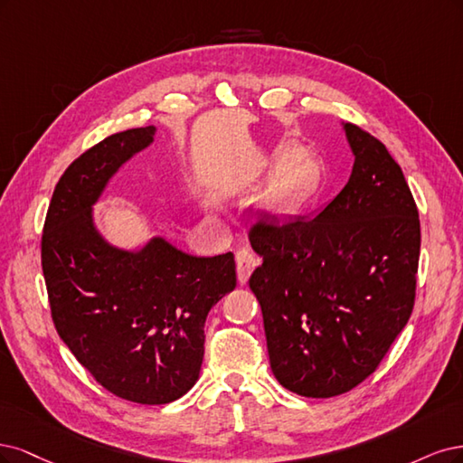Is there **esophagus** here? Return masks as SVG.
I'll return each instance as SVG.
<instances>
[{"mask_svg":"<svg viewBox=\"0 0 463 463\" xmlns=\"http://www.w3.org/2000/svg\"><path fill=\"white\" fill-rule=\"evenodd\" d=\"M258 263H260V258L250 248H242L236 251V273H238V280H241L242 285L248 280L250 273L256 269Z\"/></svg>","mask_w":463,"mask_h":463,"instance_id":"obj_1","label":"esophagus"}]
</instances>
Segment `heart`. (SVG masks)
Masks as SVG:
<instances>
[{"label": "heart", "mask_w": 463, "mask_h": 463, "mask_svg": "<svg viewBox=\"0 0 463 463\" xmlns=\"http://www.w3.org/2000/svg\"><path fill=\"white\" fill-rule=\"evenodd\" d=\"M319 190H321V169L316 161L298 163L285 184L287 200L294 205L311 202L317 196Z\"/></svg>", "instance_id": "b5f03b06"}]
</instances>
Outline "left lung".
Returning <instances> with one entry per match:
<instances>
[{"label":"left lung","mask_w":463,"mask_h":463,"mask_svg":"<svg viewBox=\"0 0 463 463\" xmlns=\"http://www.w3.org/2000/svg\"><path fill=\"white\" fill-rule=\"evenodd\" d=\"M350 181L319 215L253 225L263 263L250 277L275 379L307 398L352 391L377 369L415 300L420 215L398 163L369 132L340 123Z\"/></svg>","instance_id":"obj_1"}]
</instances>
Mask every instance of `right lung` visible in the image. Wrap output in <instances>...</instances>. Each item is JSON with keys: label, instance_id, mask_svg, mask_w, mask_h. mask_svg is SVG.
Segmentation results:
<instances>
[{"label": "right lung", "instance_id": "add662e5", "mask_svg": "<svg viewBox=\"0 0 463 463\" xmlns=\"http://www.w3.org/2000/svg\"><path fill=\"white\" fill-rule=\"evenodd\" d=\"M156 132H118L74 159L53 190L42 234L59 336L103 389L147 406L169 404L196 384L207 313L236 287L231 251L190 256L163 236L121 248L98 229L94 205Z\"/></svg>", "mask_w": 463, "mask_h": 463}]
</instances>
